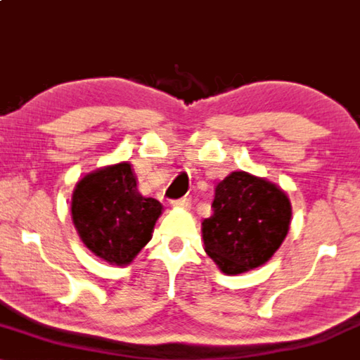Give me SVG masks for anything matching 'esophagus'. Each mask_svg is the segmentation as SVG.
I'll list each match as a JSON object with an SVG mask.
<instances>
[{"label":"esophagus","mask_w":360,"mask_h":360,"mask_svg":"<svg viewBox=\"0 0 360 360\" xmlns=\"http://www.w3.org/2000/svg\"><path fill=\"white\" fill-rule=\"evenodd\" d=\"M172 206L176 209H190L191 202H190V199L180 198V199H175V201H172Z\"/></svg>","instance_id":"esophagus-1"}]
</instances>
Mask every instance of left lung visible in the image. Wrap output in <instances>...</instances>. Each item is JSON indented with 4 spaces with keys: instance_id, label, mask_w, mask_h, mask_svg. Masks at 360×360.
<instances>
[{
    "instance_id": "obj_1",
    "label": "left lung",
    "mask_w": 360,
    "mask_h": 360,
    "mask_svg": "<svg viewBox=\"0 0 360 360\" xmlns=\"http://www.w3.org/2000/svg\"><path fill=\"white\" fill-rule=\"evenodd\" d=\"M212 211L201 224L204 251L225 275L261 267L290 230L288 195L267 179L245 170L219 181Z\"/></svg>"
}]
</instances>
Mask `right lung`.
Segmentation results:
<instances>
[{
	"label": "right lung",
	"instance_id": "obj_1",
	"mask_svg": "<svg viewBox=\"0 0 360 360\" xmlns=\"http://www.w3.org/2000/svg\"><path fill=\"white\" fill-rule=\"evenodd\" d=\"M72 222L84 245L110 265H129L151 240L162 204L136 188L130 162L96 169L77 181Z\"/></svg>",
	"mask_w": 360,
	"mask_h": 360
}]
</instances>
